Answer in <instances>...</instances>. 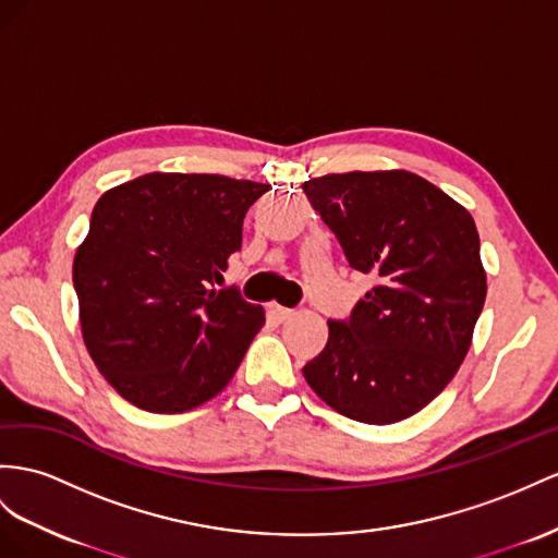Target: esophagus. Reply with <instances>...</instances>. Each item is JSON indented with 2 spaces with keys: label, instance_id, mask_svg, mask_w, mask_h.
<instances>
[{
  "label": "esophagus",
  "instance_id": "1",
  "mask_svg": "<svg viewBox=\"0 0 558 558\" xmlns=\"http://www.w3.org/2000/svg\"><path fill=\"white\" fill-rule=\"evenodd\" d=\"M292 313H294L292 308H284V306L276 304V302H270V304H268V316H270V318H276V320H280V323H282V320H288V318L292 316Z\"/></svg>",
  "mask_w": 558,
  "mask_h": 558
}]
</instances>
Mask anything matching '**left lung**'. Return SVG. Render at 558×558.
I'll list each match as a JSON object with an SVG mask.
<instances>
[{
    "mask_svg": "<svg viewBox=\"0 0 558 558\" xmlns=\"http://www.w3.org/2000/svg\"><path fill=\"white\" fill-rule=\"evenodd\" d=\"M302 189L349 266L375 278L349 320H327V344L302 373L339 415L408 420L448 387L469 353L488 292L476 223L405 169L327 174Z\"/></svg>",
    "mask_w": 558,
    "mask_h": 558,
    "instance_id": "obj_1",
    "label": "left lung"
}]
</instances>
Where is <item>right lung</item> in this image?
<instances>
[{"mask_svg": "<svg viewBox=\"0 0 558 558\" xmlns=\"http://www.w3.org/2000/svg\"><path fill=\"white\" fill-rule=\"evenodd\" d=\"M266 183L153 171L106 191L73 262L80 327L98 373L132 405L174 415L221 393L264 306L211 290Z\"/></svg>", "mask_w": 558, "mask_h": 558, "instance_id": "obj_1", "label": "right lung"}]
</instances>
